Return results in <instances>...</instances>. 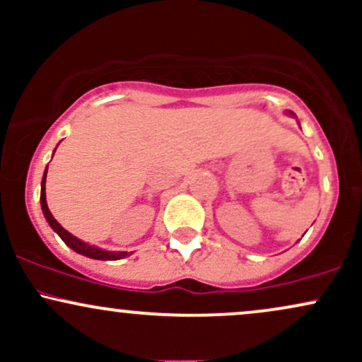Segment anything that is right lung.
Returning a JSON list of instances; mask_svg holds the SVG:
<instances>
[{
  "label": "right lung",
  "mask_w": 362,
  "mask_h": 362,
  "mask_svg": "<svg viewBox=\"0 0 362 362\" xmlns=\"http://www.w3.org/2000/svg\"><path fill=\"white\" fill-rule=\"evenodd\" d=\"M45 175H47V170H45V172H44L42 187H40V206H42L44 216H45V219H47V223L51 224L52 230L61 236L62 242L68 245L69 248H73L74 252L81 253V255H85V257H90V259H97V260H119V259H124V257H127V252H107V250H102V248L91 247V245L81 242V240H78L76 236H73L71 233H68V231H66L64 228H62L61 224L57 223L56 219H54V216L51 214V211H49V207H47V201H45Z\"/></svg>",
  "instance_id": "right-lung-1"
}]
</instances>
